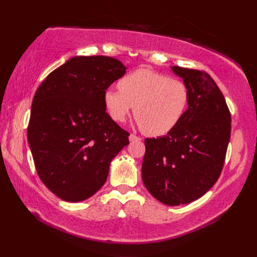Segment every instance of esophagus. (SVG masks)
I'll return each instance as SVG.
<instances>
[{
	"label": "esophagus",
	"instance_id": "obj_1",
	"mask_svg": "<svg viewBox=\"0 0 257 257\" xmlns=\"http://www.w3.org/2000/svg\"><path fill=\"white\" fill-rule=\"evenodd\" d=\"M140 140H141V138L138 137V136L133 135V134L129 136V141H140Z\"/></svg>",
	"mask_w": 257,
	"mask_h": 257
}]
</instances>
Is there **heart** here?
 I'll return each mask as SVG.
<instances>
[{
	"label": "heart",
	"instance_id": "heart-1",
	"mask_svg": "<svg viewBox=\"0 0 257 257\" xmlns=\"http://www.w3.org/2000/svg\"><path fill=\"white\" fill-rule=\"evenodd\" d=\"M119 90L103 92L106 111L121 122L134 107V117L143 132L162 136L176 127L189 103V89L182 80L140 68L118 81Z\"/></svg>",
	"mask_w": 257,
	"mask_h": 257
}]
</instances>
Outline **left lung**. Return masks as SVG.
Wrapping results in <instances>:
<instances>
[{"instance_id": "1", "label": "left lung", "mask_w": 257, "mask_h": 257, "mask_svg": "<svg viewBox=\"0 0 257 257\" xmlns=\"http://www.w3.org/2000/svg\"><path fill=\"white\" fill-rule=\"evenodd\" d=\"M171 69L188 87V109L166 136L145 140L143 181L154 198L176 206L198 200L219 179L230 143L231 113L209 74Z\"/></svg>"}]
</instances>
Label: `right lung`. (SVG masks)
Masks as SVG:
<instances>
[{
    "mask_svg": "<svg viewBox=\"0 0 257 257\" xmlns=\"http://www.w3.org/2000/svg\"><path fill=\"white\" fill-rule=\"evenodd\" d=\"M125 74L108 56H75L47 76L33 98L27 141L38 177L67 202L90 198L129 134L109 117L103 92Z\"/></svg>",
    "mask_w": 257,
    "mask_h": 257,
    "instance_id": "1",
    "label": "right lung"
}]
</instances>
